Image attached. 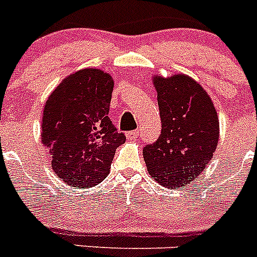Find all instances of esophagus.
I'll use <instances>...</instances> for the list:
<instances>
[{"label":"esophagus","mask_w":257,"mask_h":257,"mask_svg":"<svg viewBox=\"0 0 257 257\" xmlns=\"http://www.w3.org/2000/svg\"><path fill=\"white\" fill-rule=\"evenodd\" d=\"M127 138L130 140H136L138 138H139V130H134V131H130V133L126 134Z\"/></svg>","instance_id":"obj_1"}]
</instances>
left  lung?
<instances>
[{
    "mask_svg": "<svg viewBox=\"0 0 257 257\" xmlns=\"http://www.w3.org/2000/svg\"><path fill=\"white\" fill-rule=\"evenodd\" d=\"M162 131L143 149L151 176L169 188L197 179L219 142V118L207 92L185 74L153 77Z\"/></svg>",
    "mask_w": 257,
    "mask_h": 257,
    "instance_id": "8db88e82",
    "label": "left lung"
}]
</instances>
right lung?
Instances as JSON below:
<instances>
[{
    "instance_id": "add662e5",
    "label": "right lung",
    "mask_w": 257,
    "mask_h": 257,
    "mask_svg": "<svg viewBox=\"0 0 257 257\" xmlns=\"http://www.w3.org/2000/svg\"><path fill=\"white\" fill-rule=\"evenodd\" d=\"M113 78L96 68L69 74L51 92L42 117V143L52 171L78 189L106 178L115 149L126 142L108 117Z\"/></svg>"
}]
</instances>
